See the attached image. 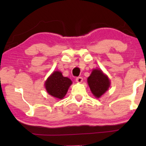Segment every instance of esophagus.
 Here are the masks:
<instances>
[{"label": "esophagus", "instance_id": "1", "mask_svg": "<svg viewBox=\"0 0 146 146\" xmlns=\"http://www.w3.org/2000/svg\"><path fill=\"white\" fill-rule=\"evenodd\" d=\"M82 80H83V78L82 77H77L76 78V81L78 83H81L82 82Z\"/></svg>", "mask_w": 146, "mask_h": 146}]
</instances>
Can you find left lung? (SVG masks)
Wrapping results in <instances>:
<instances>
[{"mask_svg":"<svg viewBox=\"0 0 146 146\" xmlns=\"http://www.w3.org/2000/svg\"><path fill=\"white\" fill-rule=\"evenodd\" d=\"M88 83L92 92L95 97L100 98L103 95L110 86V80L100 70H94L88 78Z\"/></svg>","mask_w":146,"mask_h":146,"instance_id":"8db88e82","label":"left lung"}]
</instances>
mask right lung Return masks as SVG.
Returning a JSON list of instances; mask_svg holds the SVG:
<instances>
[{"instance_id":"1","label":"right lung","mask_w":146,"mask_h":146,"mask_svg":"<svg viewBox=\"0 0 146 146\" xmlns=\"http://www.w3.org/2000/svg\"><path fill=\"white\" fill-rule=\"evenodd\" d=\"M72 81L64 77L60 72H54L45 82L46 89L50 95L58 99H62L66 94Z\"/></svg>"}]
</instances>
